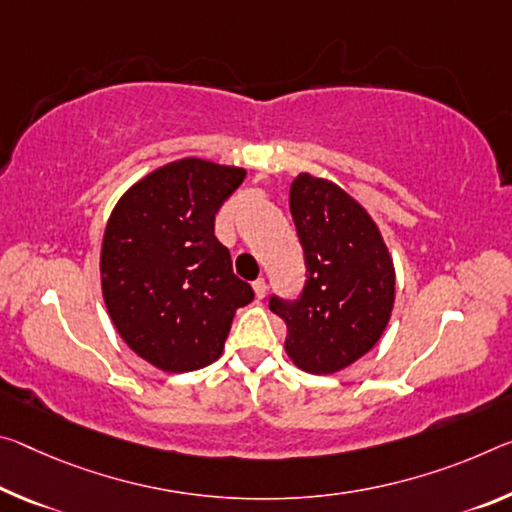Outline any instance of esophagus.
Masks as SVG:
<instances>
[{
  "label": "esophagus",
  "instance_id": "esophagus-1",
  "mask_svg": "<svg viewBox=\"0 0 512 512\" xmlns=\"http://www.w3.org/2000/svg\"><path fill=\"white\" fill-rule=\"evenodd\" d=\"M253 289H255V296L257 298H264L266 296V289H269V287H266V280L264 278H259V280L253 282Z\"/></svg>",
  "mask_w": 512,
  "mask_h": 512
}]
</instances>
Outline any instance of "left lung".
<instances>
[{
    "instance_id": "obj_1",
    "label": "left lung",
    "mask_w": 512,
    "mask_h": 512,
    "mask_svg": "<svg viewBox=\"0 0 512 512\" xmlns=\"http://www.w3.org/2000/svg\"><path fill=\"white\" fill-rule=\"evenodd\" d=\"M289 209L305 257L298 298H269L287 323L285 351L300 369L335 373L360 360L387 328L394 264L376 223L346 191L300 173Z\"/></svg>"
}]
</instances>
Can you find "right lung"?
<instances>
[{
    "label": "right lung",
    "instance_id": "right-lung-1",
    "mask_svg": "<svg viewBox=\"0 0 512 512\" xmlns=\"http://www.w3.org/2000/svg\"><path fill=\"white\" fill-rule=\"evenodd\" d=\"M246 170L180 159L136 182L104 230L100 273L113 326L168 373L221 358L234 312L255 298L232 271L214 218Z\"/></svg>",
    "mask_w": 512,
    "mask_h": 512
}]
</instances>
